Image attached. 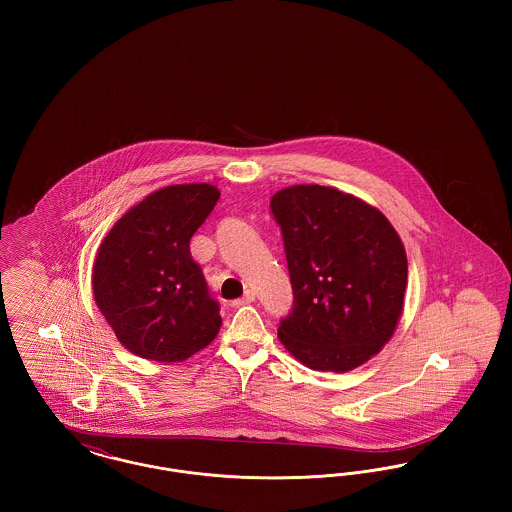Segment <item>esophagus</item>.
<instances>
[{
	"mask_svg": "<svg viewBox=\"0 0 512 512\" xmlns=\"http://www.w3.org/2000/svg\"><path fill=\"white\" fill-rule=\"evenodd\" d=\"M253 301H255V292H253V290H247L242 299L232 301V307H242V305H249V303H253Z\"/></svg>",
	"mask_w": 512,
	"mask_h": 512,
	"instance_id": "34e87169",
	"label": "esophagus"
}]
</instances>
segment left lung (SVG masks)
I'll use <instances>...</instances> for the list:
<instances>
[{
    "mask_svg": "<svg viewBox=\"0 0 512 512\" xmlns=\"http://www.w3.org/2000/svg\"><path fill=\"white\" fill-rule=\"evenodd\" d=\"M292 280L293 309L278 338L313 370L347 372L390 341L403 313L407 253L376 207L336 188L272 195Z\"/></svg>",
    "mask_w": 512,
    "mask_h": 512,
    "instance_id": "1",
    "label": "left lung"
}]
</instances>
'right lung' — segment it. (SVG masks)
<instances>
[{
	"instance_id": "1",
	"label": "right lung",
	"mask_w": 512,
	"mask_h": 512,
	"mask_svg": "<svg viewBox=\"0 0 512 512\" xmlns=\"http://www.w3.org/2000/svg\"><path fill=\"white\" fill-rule=\"evenodd\" d=\"M220 192L176 184L128 209L99 245L92 288L122 345L149 361L180 363L219 334V303L209 295L190 240Z\"/></svg>"
}]
</instances>
